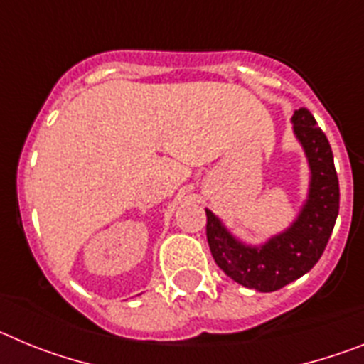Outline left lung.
<instances>
[{
  "mask_svg": "<svg viewBox=\"0 0 364 364\" xmlns=\"http://www.w3.org/2000/svg\"><path fill=\"white\" fill-rule=\"evenodd\" d=\"M291 129L306 156L308 193L297 217L279 233L260 244L235 237L211 210L208 215V244L218 268L250 290H281L310 272L321 259L339 215V180L332 147L308 109H297Z\"/></svg>",
  "mask_w": 364,
  "mask_h": 364,
  "instance_id": "left-lung-1",
  "label": "left lung"
}]
</instances>
